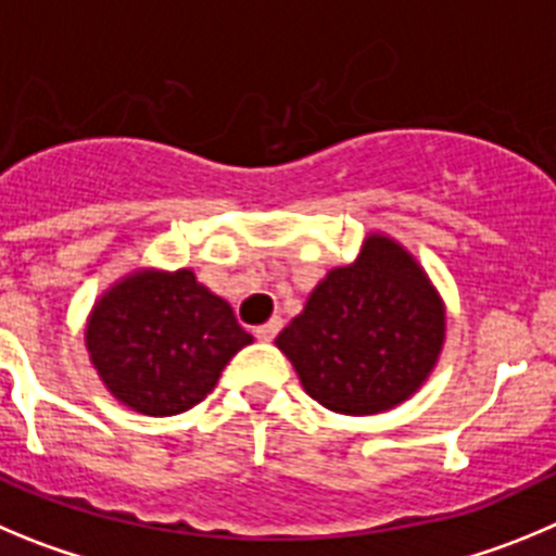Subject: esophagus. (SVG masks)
Returning <instances> with one entry per match:
<instances>
[{
    "instance_id": "1",
    "label": "esophagus",
    "mask_w": 556,
    "mask_h": 556,
    "mask_svg": "<svg viewBox=\"0 0 556 556\" xmlns=\"http://www.w3.org/2000/svg\"><path fill=\"white\" fill-rule=\"evenodd\" d=\"M279 329H282V318H271V321H266L263 327L254 329V334H257L260 340H274L279 334Z\"/></svg>"
}]
</instances>
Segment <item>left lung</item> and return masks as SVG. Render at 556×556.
I'll use <instances>...</instances> for the list:
<instances>
[{
	"label": "left lung",
	"mask_w": 556,
	"mask_h": 556,
	"mask_svg": "<svg viewBox=\"0 0 556 556\" xmlns=\"http://www.w3.org/2000/svg\"><path fill=\"white\" fill-rule=\"evenodd\" d=\"M443 334L446 309L424 268L396 241L371 235L352 266L315 285L277 346L315 402L374 415L421 388Z\"/></svg>",
	"instance_id": "8db88e82"
}]
</instances>
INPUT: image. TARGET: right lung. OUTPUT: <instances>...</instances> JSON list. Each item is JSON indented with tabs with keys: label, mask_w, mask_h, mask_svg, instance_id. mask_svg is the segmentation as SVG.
Instances as JSON below:
<instances>
[{
	"label": "right lung",
	"mask_w": 556,
	"mask_h": 556,
	"mask_svg": "<svg viewBox=\"0 0 556 556\" xmlns=\"http://www.w3.org/2000/svg\"><path fill=\"white\" fill-rule=\"evenodd\" d=\"M249 343L232 307L188 268L129 274L99 299L85 327V346L110 393L154 418L202 402Z\"/></svg>",
	"instance_id": "right-lung-1"
}]
</instances>
